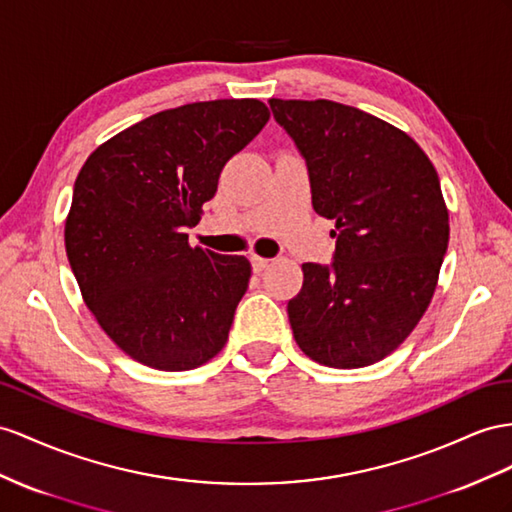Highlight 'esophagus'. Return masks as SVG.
Instances as JSON below:
<instances>
[{
  "label": "esophagus",
  "mask_w": 512,
  "mask_h": 512,
  "mask_svg": "<svg viewBox=\"0 0 512 512\" xmlns=\"http://www.w3.org/2000/svg\"><path fill=\"white\" fill-rule=\"evenodd\" d=\"M251 264H253V272H264L268 266H270V259L266 257H259V255H253L251 257Z\"/></svg>",
  "instance_id": "obj_1"
}]
</instances>
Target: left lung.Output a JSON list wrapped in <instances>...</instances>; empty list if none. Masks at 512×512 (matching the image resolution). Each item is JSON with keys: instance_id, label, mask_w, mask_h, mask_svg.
Masks as SVG:
<instances>
[{"instance_id": "left-lung-1", "label": "left lung", "mask_w": 512, "mask_h": 512, "mask_svg": "<svg viewBox=\"0 0 512 512\" xmlns=\"http://www.w3.org/2000/svg\"><path fill=\"white\" fill-rule=\"evenodd\" d=\"M268 103L305 157L313 209L337 229L333 264H303L287 303L294 339L329 368H365L411 335L435 294L450 240L439 175L411 136L359 108Z\"/></svg>"}]
</instances>
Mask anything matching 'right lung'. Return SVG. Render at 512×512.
<instances>
[{
  "label": "right lung",
  "mask_w": 512,
  "mask_h": 512,
  "mask_svg": "<svg viewBox=\"0 0 512 512\" xmlns=\"http://www.w3.org/2000/svg\"><path fill=\"white\" fill-rule=\"evenodd\" d=\"M270 119L257 99L157 112L90 153L64 244L84 303L134 361L199 368L227 344L251 261L190 246L222 168Z\"/></svg>",
  "instance_id": "right-lung-1"
}]
</instances>
